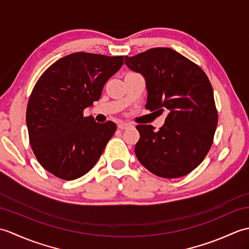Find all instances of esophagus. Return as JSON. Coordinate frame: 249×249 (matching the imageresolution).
Masks as SVG:
<instances>
[{
	"mask_svg": "<svg viewBox=\"0 0 249 249\" xmlns=\"http://www.w3.org/2000/svg\"><path fill=\"white\" fill-rule=\"evenodd\" d=\"M130 125H131V124H129V123H125V122H121V123L118 124V127H119V129H126V128H128Z\"/></svg>",
	"mask_w": 249,
	"mask_h": 249,
	"instance_id": "obj_1",
	"label": "esophagus"
}]
</instances>
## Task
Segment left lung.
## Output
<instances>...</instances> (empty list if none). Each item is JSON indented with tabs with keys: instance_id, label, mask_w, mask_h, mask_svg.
I'll return each mask as SVG.
<instances>
[{
	"instance_id": "1",
	"label": "left lung",
	"mask_w": 249,
	"mask_h": 249,
	"mask_svg": "<svg viewBox=\"0 0 249 249\" xmlns=\"http://www.w3.org/2000/svg\"><path fill=\"white\" fill-rule=\"evenodd\" d=\"M125 64L145 79V108L168 112L158 131L152 125L136 126L140 134L135 146L137 158L157 177L186 176L208 154L217 126L218 114L208 76L170 48L125 56Z\"/></svg>"
}]
</instances>
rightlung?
Returning <instances> with one entry per match:
<instances>
[{
  "mask_svg": "<svg viewBox=\"0 0 249 249\" xmlns=\"http://www.w3.org/2000/svg\"><path fill=\"white\" fill-rule=\"evenodd\" d=\"M124 57L76 52L57 60L36 82L26 108L31 147L47 171L66 181L96 165L116 129L83 110L100 98Z\"/></svg>",
  "mask_w": 249,
  "mask_h": 249,
  "instance_id": "right-lung-1",
  "label": "right lung"
}]
</instances>
